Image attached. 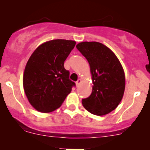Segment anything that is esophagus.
Masks as SVG:
<instances>
[{
	"instance_id": "34e87169",
	"label": "esophagus",
	"mask_w": 150,
	"mask_h": 150,
	"mask_svg": "<svg viewBox=\"0 0 150 150\" xmlns=\"http://www.w3.org/2000/svg\"><path fill=\"white\" fill-rule=\"evenodd\" d=\"M80 83H81V79H79L77 80V81L76 82V87H78L79 86V84H80Z\"/></svg>"
}]
</instances>
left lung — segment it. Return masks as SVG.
Returning a JSON list of instances; mask_svg holds the SVG:
<instances>
[{
  "instance_id": "1",
  "label": "left lung",
  "mask_w": 150,
  "mask_h": 150,
  "mask_svg": "<svg viewBox=\"0 0 150 150\" xmlns=\"http://www.w3.org/2000/svg\"><path fill=\"white\" fill-rule=\"evenodd\" d=\"M76 48L88 62L93 83L90 96L82 100L83 106L96 116L107 114L116 109L124 95L125 78L121 64L98 42H82Z\"/></svg>"
}]
</instances>
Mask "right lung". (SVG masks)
<instances>
[{"label": "right lung", "instance_id": "add662e5", "mask_svg": "<svg viewBox=\"0 0 150 150\" xmlns=\"http://www.w3.org/2000/svg\"><path fill=\"white\" fill-rule=\"evenodd\" d=\"M76 42L52 40L41 44L30 55L23 75V87L37 110L50 112L61 107L75 86L64 63Z\"/></svg>", "mask_w": 150, "mask_h": 150}]
</instances>
